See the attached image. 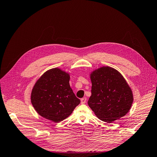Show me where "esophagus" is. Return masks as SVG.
Here are the masks:
<instances>
[{
	"label": "esophagus",
	"mask_w": 157,
	"mask_h": 157,
	"mask_svg": "<svg viewBox=\"0 0 157 157\" xmlns=\"http://www.w3.org/2000/svg\"><path fill=\"white\" fill-rule=\"evenodd\" d=\"M81 101L82 104H85L86 102V97H83V98H82L81 99Z\"/></svg>",
	"instance_id": "1"
}]
</instances>
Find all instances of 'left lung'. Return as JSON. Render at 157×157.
<instances>
[{
	"label": "left lung",
	"mask_w": 157,
	"mask_h": 157,
	"mask_svg": "<svg viewBox=\"0 0 157 157\" xmlns=\"http://www.w3.org/2000/svg\"><path fill=\"white\" fill-rule=\"evenodd\" d=\"M91 96L88 105L101 120L111 123L126 115L133 103L132 90L116 69L103 67L90 74Z\"/></svg>",
	"instance_id": "1"
}]
</instances>
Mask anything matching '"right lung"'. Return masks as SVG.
<instances>
[{"label":"right lung","instance_id":"add662e5","mask_svg":"<svg viewBox=\"0 0 157 157\" xmlns=\"http://www.w3.org/2000/svg\"><path fill=\"white\" fill-rule=\"evenodd\" d=\"M70 76L52 68L37 80L31 91V103L41 116L60 122L71 115L81 102L69 84Z\"/></svg>","mask_w":157,"mask_h":157}]
</instances>
